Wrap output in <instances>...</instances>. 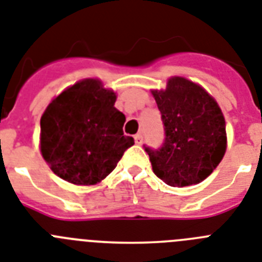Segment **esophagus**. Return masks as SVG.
Listing matches in <instances>:
<instances>
[{
	"instance_id": "1",
	"label": "esophagus",
	"mask_w": 262,
	"mask_h": 262,
	"mask_svg": "<svg viewBox=\"0 0 262 262\" xmlns=\"http://www.w3.org/2000/svg\"><path fill=\"white\" fill-rule=\"evenodd\" d=\"M142 138H144V137H142L141 133H138V135H136V136H135L136 144H137V145H141V144H142Z\"/></svg>"
}]
</instances>
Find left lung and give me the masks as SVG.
<instances>
[{"mask_svg": "<svg viewBox=\"0 0 262 262\" xmlns=\"http://www.w3.org/2000/svg\"><path fill=\"white\" fill-rule=\"evenodd\" d=\"M150 92L166 136L161 149L145 148L153 172L170 186L200 184L219 166L228 146L221 107L201 85L185 77H170L165 89Z\"/></svg>", "mask_w": 262, "mask_h": 262, "instance_id": "left-lung-1", "label": "left lung"}]
</instances>
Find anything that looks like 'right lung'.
<instances>
[{
  "instance_id": "1",
  "label": "right lung",
  "mask_w": 262,
  "mask_h": 262,
  "mask_svg": "<svg viewBox=\"0 0 262 262\" xmlns=\"http://www.w3.org/2000/svg\"><path fill=\"white\" fill-rule=\"evenodd\" d=\"M117 94L98 78H83L50 101L41 116L39 150L60 179L96 185L135 144L125 136V114L114 107Z\"/></svg>"
}]
</instances>
